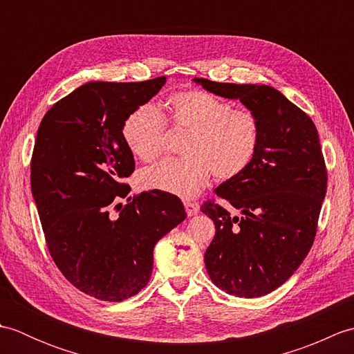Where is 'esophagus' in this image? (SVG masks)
<instances>
[{"mask_svg":"<svg viewBox=\"0 0 354 354\" xmlns=\"http://www.w3.org/2000/svg\"><path fill=\"white\" fill-rule=\"evenodd\" d=\"M184 208H185V213L187 216H194L198 212H199V205L196 204V202H184Z\"/></svg>","mask_w":354,"mask_h":354,"instance_id":"obj_1","label":"esophagus"}]
</instances>
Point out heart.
<instances>
[{"mask_svg": "<svg viewBox=\"0 0 354 354\" xmlns=\"http://www.w3.org/2000/svg\"><path fill=\"white\" fill-rule=\"evenodd\" d=\"M165 108L175 131L187 132L183 158H165L138 173L142 190H156L179 198H194L209 181H231L242 175L257 156L261 126L250 109H236L231 102L204 89L171 94ZM167 123L152 104L135 108L123 123V138L131 152L150 161L162 152Z\"/></svg>", "mask_w": 354, "mask_h": 354, "instance_id": "heart-1", "label": "heart"}]
</instances>
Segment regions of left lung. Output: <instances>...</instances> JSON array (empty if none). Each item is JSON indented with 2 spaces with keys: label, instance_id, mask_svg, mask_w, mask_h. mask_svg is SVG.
<instances>
[{
  "label": "left lung",
  "instance_id": "left-lung-1",
  "mask_svg": "<svg viewBox=\"0 0 354 354\" xmlns=\"http://www.w3.org/2000/svg\"><path fill=\"white\" fill-rule=\"evenodd\" d=\"M194 82L216 95L239 99L260 122L254 162L214 190L240 214L232 216L214 201L201 212L216 227L204 257L212 281L236 297L266 295L289 280L317 236L327 192L317 126L272 86Z\"/></svg>",
  "mask_w": 354,
  "mask_h": 354
}]
</instances>
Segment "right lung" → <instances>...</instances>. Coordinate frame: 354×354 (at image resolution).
Masks as SVG:
<instances>
[{"label":"right lung","mask_w":354,"mask_h":354,"mask_svg":"<svg viewBox=\"0 0 354 354\" xmlns=\"http://www.w3.org/2000/svg\"><path fill=\"white\" fill-rule=\"evenodd\" d=\"M164 84V76L89 82L37 127L30 181L45 243L66 280L102 301L137 295L152 275L156 242L187 217L176 196L155 190L115 205L135 170L123 123Z\"/></svg>","instance_id":"obj_1"}]
</instances>
